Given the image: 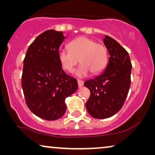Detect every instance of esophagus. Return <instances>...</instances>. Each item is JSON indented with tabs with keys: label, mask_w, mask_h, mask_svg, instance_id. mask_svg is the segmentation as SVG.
<instances>
[{
	"label": "esophagus",
	"mask_w": 155,
	"mask_h": 155,
	"mask_svg": "<svg viewBox=\"0 0 155 155\" xmlns=\"http://www.w3.org/2000/svg\"><path fill=\"white\" fill-rule=\"evenodd\" d=\"M78 86L82 87V85H83L84 82L82 81V80H78Z\"/></svg>",
	"instance_id": "obj_1"
}]
</instances>
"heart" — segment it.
I'll use <instances>...</instances> for the list:
<instances>
[{
	"mask_svg": "<svg viewBox=\"0 0 155 155\" xmlns=\"http://www.w3.org/2000/svg\"><path fill=\"white\" fill-rule=\"evenodd\" d=\"M68 48H63L58 52V60L65 71L73 72L80 61L81 65L76 74L83 77L89 72L92 75L100 73L107 64V48L94 39L87 37H78L70 42Z\"/></svg>",
	"mask_w": 155,
	"mask_h": 155,
	"instance_id": "heart-1",
	"label": "heart"
}]
</instances>
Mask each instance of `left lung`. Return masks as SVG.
Returning a JSON list of instances; mask_svg holds the SVG:
<instances>
[{
    "label": "left lung",
    "mask_w": 155,
    "mask_h": 155,
    "mask_svg": "<svg viewBox=\"0 0 155 155\" xmlns=\"http://www.w3.org/2000/svg\"><path fill=\"white\" fill-rule=\"evenodd\" d=\"M104 43L109 54L104 72L84 83L90 91L86 109L95 118H109L117 113L124 106L130 87L132 64L128 53L109 36H105Z\"/></svg>",
    "instance_id": "obj_1"
}]
</instances>
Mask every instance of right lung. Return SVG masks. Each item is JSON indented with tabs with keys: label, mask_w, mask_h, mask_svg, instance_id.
Returning <instances> with one entry per match:
<instances>
[{
	"label": "right lung",
	"mask_w": 155,
	"mask_h": 155,
	"mask_svg": "<svg viewBox=\"0 0 155 155\" xmlns=\"http://www.w3.org/2000/svg\"><path fill=\"white\" fill-rule=\"evenodd\" d=\"M62 31L46 30L29 46L23 61L21 84L26 104L38 117L54 120L64 115L65 99L77 90V80L67 75L58 60Z\"/></svg>",
	"instance_id": "right-lung-1"
}]
</instances>
